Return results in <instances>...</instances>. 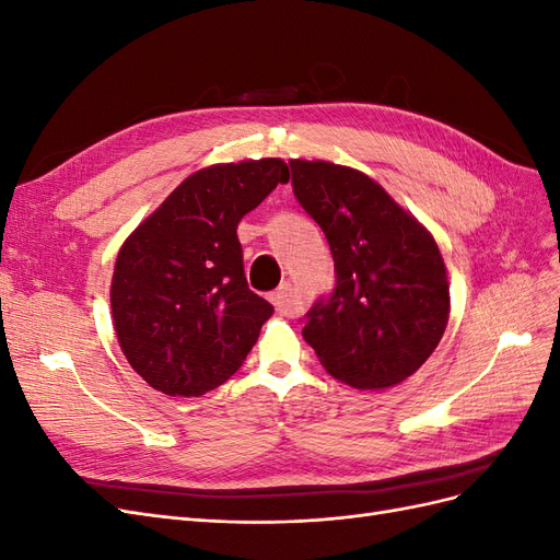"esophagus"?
Instances as JSON below:
<instances>
[{
  "label": "esophagus",
  "mask_w": 560,
  "mask_h": 560,
  "mask_svg": "<svg viewBox=\"0 0 560 560\" xmlns=\"http://www.w3.org/2000/svg\"><path fill=\"white\" fill-rule=\"evenodd\" d=\"M268 301L273 303L276 311H278L280 315H294V311H296V303H294V299H292V284H290V282H284V284L278 287L276 292H270V294H268Z\"/></svg>",
  "instance_id": "1"
}]
</instances>
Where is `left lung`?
I'll list each match as a JSON object with an SVG mask.
<instances>
[{
    "label": "left lung",
    "mask_w": 560,
    "mask_h": 560,
    "mask_svg": "<svg viewBox=\"0 0 560 560\" xmlns=\"http://www.w3.org/2000/svg\"><path fill=\"white\" fill-rule=\"evenodd\" d=\"M294 196L325 231L336 287L306 315L303 338L336 381L397 385L425 364L451 313L432 233L378 182L329 161H290Z\"/></svg>",
    "instance_id": "left-lung-1"
}]
</instances>
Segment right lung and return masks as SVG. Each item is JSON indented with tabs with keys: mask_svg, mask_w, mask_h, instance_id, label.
Instances as JSON below:
<instances>
[{
	"mask_svg": "<svg viewBox=\"0 0 560 560\" xmlns=\"http://www.w3.org/2000/svg\"><path fill=\"white\" fill-rule=\"evenodd\" d=\"M290 182L280 159L219 163L186 177L118 249V346L163 395L200 397L229 381L273 306L247 287L241 219Z\"/></svg>",
	"mask_w": 560,
	"mask_h": 560,
	"instance_id": "add662e5",
	"label": "right lung"
}]
</instances>
